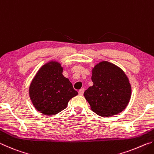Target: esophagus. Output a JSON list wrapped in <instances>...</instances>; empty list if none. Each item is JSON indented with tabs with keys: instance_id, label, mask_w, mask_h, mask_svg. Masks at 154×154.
<instances>
[{
	"instance_id": "esophagus-1",
	"label": "esophagus",
	"mask_w": 154,
	"mask_h": 154,
	"mask_svg": "<svg viewBox=\"0 0 154 154\" xmlns=\"http://www.w3.org/2000/svg\"><path fill=\"white\" fill-rule=\"evenodd\" d=\"M83 92H84V89H81L79 90V92H78L79 94L81 96H82L83 94Z\"/></svg>"
}]
</instances>
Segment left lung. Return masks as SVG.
Masks as SVG:
<instances>
[{
	"label": "left lung",
	"mask_w": 154,
	"mask_h": 154,
	"mask_svg": "<svg viewBox=\"0 0 154 154\" xmlns=\"http://www.w3.org/2000/svg\"><path fill=\"white\" fill-rule=\"evenodd\" d=\"M92 86L84 92L91 109L102 117L118 114L126 107L131 86L126 74L116 65L103 61L92 70Z\"/></svg>",
	"instance_id": "8db88e82"
}]
</instances>
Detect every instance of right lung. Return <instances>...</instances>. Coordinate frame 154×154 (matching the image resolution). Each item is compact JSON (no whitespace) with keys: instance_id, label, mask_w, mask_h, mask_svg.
<instances>
[{"instance_id":"obj_1","label":"right lung","mask_w":154,"mask_h":154,"mask_svg":"<svg viewBox=\"0 0 154 154\" xmlns=\"http://www.w3.org/2000/svg\"><path fill=\"white\" fill-rule=\"evenodd\" d=\"M62 71L60 64L51 61L38 70L30 83V99L41 113H58L66 109L70 99L78 94L71 82L63 76Z\"/></svg>"}]
</instances>
